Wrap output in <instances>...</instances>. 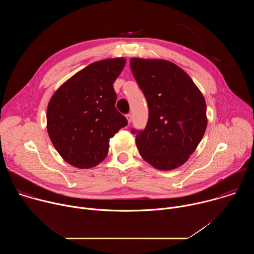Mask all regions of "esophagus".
<instances>
[{
	"label": "esophagus",
	"mask_w": 254,
	"mask_h": 254,
	"mask_svg": "<svg viewBox=\"0 0 254 254\" xmlns=\"http://www.w3.org/2000/svg\"><path fill=\"white\" fill-rule=\"evenodd\" d=\"M126 117H127V122H128V124H130V122H131V120H132L131 114H128V115H127Z\"/></svg>",
	"instance_id": "obj_1"
}]
</instances>
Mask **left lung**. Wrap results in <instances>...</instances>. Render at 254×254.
I'll return each instance as SVG.
<instances>
[{"mask_svg": "<svg viewBox=\"0 0 254 254\" xmlns=\"http://www.w3.org/2000/svg\"><path fill=\"white\" fill-rule=\"evenodd\" d=\"M129 64L149 107L146 127L131 128L139 154L156 169H176L193 154L206 130L204 96L170 61L131 58Z\"/></svg>", "mask_w": 254, "mask_h": 254, "instance_id": "1", "label": "left lung"}]
</instances>
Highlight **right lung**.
<instances>
[{
    "label": "right lung",
    "instance_id": "obj_1",
    "mask_svg": "<svg viewBox=\"0 0 254 254\" xmlns=\"http://www.w3.org/2000/svg\"><path fill=\"white\" fill-rule=\"evenodd\" d=\"M125 58L89 64L68 79L51 97L47 130L59 155L70 165L88 169L102 162L108 141L127 125L116 108L114 82Z\"/></svg>",
    "mask_w": 254,
    "mask_h": 254
}]
</instances>
